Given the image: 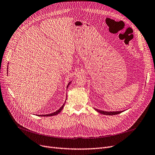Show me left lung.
Listing matches in <instances>:
<instances>
[{
    "label": "left lung",
    "mask_w": 155,
    "mask_h": 155,
    "mask_svg": "<svg viewBox=\"0 0 155 155\" xmlns=\"http://www.w3.org/2000/svg\"><path fill=\"white\" fill-rule=\"evenodd\" d=\"M97 112L100 113L101 114H105V115H115V114H120L121 113H122L123 111H114V112H107V111H104V110H98L97 109H95Z\"/></svg>",
    "instance_id": "obj_1"
}]
</instances>
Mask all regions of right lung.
I'll return each instance as SVG.
<instances>
[{"instance_id":"add662e5","label":"right lung","mask_w":155,"mask_h":155,"mask_svg":"<svg viewBox=\"0 0 155 155\" xmlns=\"http://www.w3.org/2000/svg\"><path fill=\"white\" fill-rule=\"evenodd\" d=\"M70 83H71V82L69 83V84H68V85H67V88H68V87H69V85L70 84ZM64 104L63 105V106H61L58 110H57L56 111V112H54V113H51V114H46V115H44V114H43V115H39V116H55V115H57V114H58V113H60V112H61V110H62V109H63V107H64Z\"/></svg>"}]
</instances>
